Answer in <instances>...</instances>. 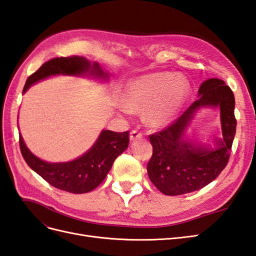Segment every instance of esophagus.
Listing matches in <instances>:
<instances>
[{"label":"esophagus","instance_id":"obj_1","mask_svg":"<svg viewBox=\"0 0 256 256\" xmlns=\"http://www.w3.org/2000/svg\"><path fill=\"white\" fill-rule=\"evenodd\" d=\"M143 136V134L141 131H138V130H132L130 132V140L131 141H136L138 138H141Z\"/></svg>","mask_w":256,"mask_h":256}]
</instances>
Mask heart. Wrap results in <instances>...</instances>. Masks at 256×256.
<instances>
[{"label":"heart","mask_w":256,"mask_h":256,"mask_svg":"<svg viewBox=\"0 0 256 256\" xmlns=\"http://www.w3.org/2000/svg\"><path fill=\"white\" fill-rule=\"evenodd\" d=\"M188 92V82L170 74H152L131 81L125 92V104L132 111L147 109L154 125H164L173 118Z\"/></svg>","instance_id":"b5f03b06"}]
</instances>
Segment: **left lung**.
<instances>
[{
  "instance_id": "obj_1",
  "label": "left lung",
  "mask_w": 256,
  "mask_h": 256,
  "mask_svg": "<svg viewBox=\"0 0 256 256\" xmlns=\"http://www.w3.org/2000/svg\"><path fill=\"white\" fill-rule=\"evenodd\" d=\"M193 102L171 125L150 136L152 154L147 164L150 182L166 196H180L204 188L226 166L236 134L233 90L220 79H209L198 90ZM202 105L219 106L224 140L216 150L194 148L182 140L192 113Z\"/></svg>"
}]
</instances>
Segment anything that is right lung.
I'll return each mask as SVG.
<instances>
[{"mask_svg":"<svg viewBox=\"0 0 256 256\" xmlns=\"http://www.w3.org/2000/svg\"><path fill=\"white\" fill-rule=\"evenodd\" d=\"M86 72L99 78L108 76L97 63L90 64L85 58H54L46 62L38 70L28 76L23 88V92L30 88V85L52 74L80 76ZM128 144L129 131L114 132L104 130L96 143L82 157L65 164H48L34 156L28 150L19 134L20 150L28 166L53 187L76 194L86 193L98 187L109 173L114 160L126 150Z\"/></svg>","mask_w":256,"mask_h":256,"instance_id":"add662e5","label":"right lung"}]
</instances>
